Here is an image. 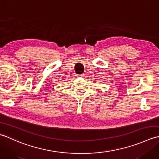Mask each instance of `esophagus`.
<instances>
[{
    "instance_id": "esophagus-1",
    "label": "esophagus",
    "mask_w": 159,
    "mask_h": 159,
    "mask_svg": "<svg viewBox=\"0 0 159 159\" xmlns=\"http://www.w3.org/2000/svg\"><path fill=\"white\" fill-rule=\"evenodd\" d=\"M80 76H81V77H84V76H85V74H81V75H80Z\"/></svg>"
}]
</instances>
